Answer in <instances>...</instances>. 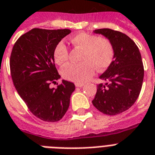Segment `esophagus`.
I'll list each match as a JSON object with an SVG mask.
<instances>
[{"label": "esophagus", "mask_w": 155, "mask_h": 155, "mask_svg": "<svg viewBox=\"0 0 155 155\" xmlns=\"http://www.w3.org/2000/svg\"><path fill=\"white\" fill-rule=\"evenodd\" d=\"M75 85H76V87H82L84 85V84L83 83H76Z\"/></svg>", "instance_id": "34e87169"}]
</instances>
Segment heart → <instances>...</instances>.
Listing matches in <instances>:
<instances>
[{"label":"heart","mask_w":155,"mask_h":155,"mask_svg":"<svg viewBox=\"0 0 155 155\" xmlns=\"http://www.w3.org/2000/svg\"><path fill=\"white\" fill-rule=\"evenodd\" d=\"M76 47L82 49L81 63H70L62 70L64 78L77 83L85 82L92 77L95 67L98 70L106 69L114 57V48L109 39L100 38L95 35L80 32L70 39ZM54 62L63 66L69 58V51L63 41L57 43L54 49Z\"/></svg>","instance_id":"1"}]
</instances>
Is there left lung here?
Listing matches in <instances>:
<instances>
[{
  "label": "left lung",
  "instance_id": "1",
  "mask_svg": "<svg viewBox=\"0 0 155 155\" xmlns=\"http://www.w3.org/2000/svg\"><path fill=\"white\" fill-rule=\"evenodd\" d=\"M93 32L111 41L114 60L99 77L106 83L97 85L92 102L104 114L118 115L131 108L141 91L144 77L141 54L135 42L120 31L102 28Z\"/></svg>",
  "mask_w": 155,
  "mask_h": 155
}]
</instances>
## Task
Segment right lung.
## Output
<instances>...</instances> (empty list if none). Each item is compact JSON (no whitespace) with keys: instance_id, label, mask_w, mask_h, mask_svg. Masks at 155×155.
Wrapping results in <instances>:
<instances>
[{"instance_id":"right-lung-1","label":"right lung","mask_w":155,"mask_h":155,"mask_svg":"<svg viewBox=\"0 0 155 155\" xmlns=\"http://www.w3.org/2000/svg\"><path fill=\"white\" fill-rule=\"evenodd\" d=\"M70 32V29L33 28L12 47L10 70L14 86L31 112L46 122L63 117L75 89L74 83L65 80L57 89L50 87L61 78L54 65V49Z\"/></svg>"}]
</instances>
